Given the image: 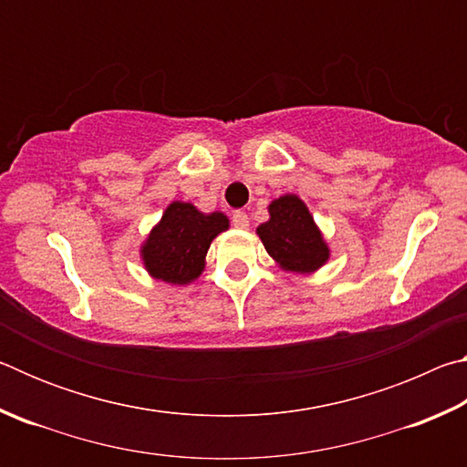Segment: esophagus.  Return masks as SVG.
I'll use <instances>...</instances> for the list:
<instances>
[{
    "label": "esophagus",
    "instance_id": "obj_1",
    "mask_svg": "<svg viewBox=\"0 0 467 467\" xmlns=\"http://www.w3.org/2000/svg\"><path fill=\"white\" fill-rule=\"evenodd\" d=\"M233 224L236 226V228H249V216L244 214V212H234L233 214Z\"/></svg>",
    "mask_w": 467,
    "mask_h": 467
}]
</instances>
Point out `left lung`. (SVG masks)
I'll list each match as a JSON object with an SVG mask.
<instances>
[{
	"label": "left lung",
	"instance_id": "left-lung-1",
	"mask_svg": "<svg viewBox=\"0 0 467 467\" xmlns=\"http://www.w3.org/2000/svg\"><path fill=\"white\" fill-rule=\"evenodd\" d=\"M265 251L280 267L311 274L327 262L329 249L309 208L296 195H282L270 203V220L257 226Z\"/></svg>",
	"mask_w": 467,
	"mask_h": 467
}]
</instances>
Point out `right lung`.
<instances>
[{"mask_svg":"<svg viewBox=\"0 0 467 467\" xmlns=\"http://www.w3.org/2000/svg\"><path fill=\"white\" fill-rule=\"evenodd\" d=\"M228 228L220 212L202 214L192 203L172 202L141 247L146 270L156 280L187 284L203 272L210 243Z\"/></svg>","mask_w":467,"mask_h":467,"instance_id":"1","label":"right lung"}]
</instances>
